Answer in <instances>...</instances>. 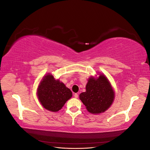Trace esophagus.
I'll list each match as a JSON object with an SVG mask.
<instances>
[{
  "mask_svg": "<svg viewBox=\"0 0 150 150\" xmlns=\"http://www.w3.org/2000/svg\"><path fill=\"white\" fill-rule=\"evenodd\" d=\"M74 96L75 98H78V94H77V93H75V94H74Z\"/></svg>",
  "mask_w": 150,
  "mask_h": 150,
  "instance_id": "obj_1",
  "label": "esophagus"
}]
</instances>
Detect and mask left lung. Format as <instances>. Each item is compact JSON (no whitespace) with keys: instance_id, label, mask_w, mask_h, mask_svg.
<instances>
[{"instance_id":"obj_1","label":"left lung","mask_w":150,"mask_h":150,"mask_svg":"<svg viewBox=\"0 0 150 150\" xmlns=\"http://www.w3.org/2000/svg\"><path fill=\"white\" fill-rule=\"evenodd\" d=\"M115 93L107 77L104 74L90 77L86 91L79 94V99L89 112L98 115L108 110L114 101Z\"/></svg>"}]
</instances>
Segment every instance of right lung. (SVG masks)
<instances>
[{
  "label": "right lung",
  "instance_id": "obj_1",
  "mask_svg": "<svg viewBox=\"0 0 150 150\" xmlns=\"http://www.w3.org/2000/svg\"><path fill=\"white\" fill-rule=\"evenodd\" d=\"M37 96L43 108L49 111L57 112L72 97V93L59 79L48 73L40 81Z\"/></svg>",
  "mask_w": 150,
  "mask_h": 150
}]
</instances>
